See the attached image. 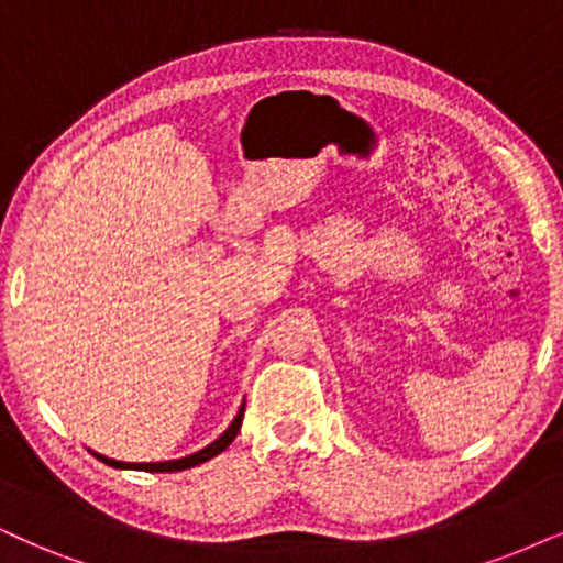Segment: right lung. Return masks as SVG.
Listing matches in <instances>:
<instances>
[{"mask_svg": "<svg viewBox=\"0 0 563 563\" xmlns=\"http://www.w3.org/2000/svg\"><path fill=\"white\" fill-rule=\"evenodd\" d=\"M241 421H244V405H241V410L236 412V418H233V423L225 429L220 437L212 441V444L205 446V450H199L195 454H189V457H181V460H166V462H119V460H111V457H103V454H96L98 460L106 462L109 467H119V471H145V473H176V471H187V467H195V465H202V462H208L216 457L225 450V446L231 444L233 439H236V433L241 429Z\"/></svg>", "mask_w": 563, "mask_h": 563, "instance_id": "right-lung-1", "label": "right lung"}]
</instances>
